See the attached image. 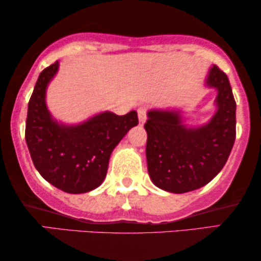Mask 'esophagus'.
<instances>
[{
	"mask_svg": "<svg viewBox=\"0 0 261 261\" xmlns=\"http://www.w3.org/2000/svg\"><path fill=\"white\" fill-rule=\"evenodd\" d=\"M138 116H139V122L140 124H144L146 119H147V109L145 107H140L138 109Z\"/></svg>",
	"mask_w": 261,
	"mask_h": 261,
	"instance_id": "1",
	"label": "esophagus"
}]
</instances>
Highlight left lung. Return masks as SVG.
I'll list each match as a JSON object with an SVG mask.
<instances>
[{
	"instance_id": "8db88e82",
	"label": "left lung",
	"mask_w": 261,
	"mask_h": 261,
	"mask_svg": "<svg viewBox=\"0 0 261 261\" xmlns=\"http://www.w3.org/2000/svg\"><path fill=\"white\" fill-rule=\"evenodd\" d=\"M206 85L217 90V110L204 126L188 128L179 112L149 110L146 158L154 185L173 194L208 184L227 163L237 137V103L227 74L214 65Z\"/></svg>"
}]
</instances>
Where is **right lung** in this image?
I'll use <instances>...</instances> for the list:
<instances>
[{
  "label": "right lung",
  "mask_w": 261,
  "mask_h": 261,
  "mask_svg": "<svg viewBox=\"0 0 261 261\" xmlns=\"http://www.w3.org/2000/svg\"><path fill=\"white\" fill-rule=\"evenodd\" d=\"M58 66L56 62L42 70L35 83L24 137L35 169L48 183L69 194H84L101 185L113 149L139 123L138 114L106 112L77 126L58 123L45 102L46 88Z\"/></svg>",
  "instance_id": "obj_1"
}]
</instances>
